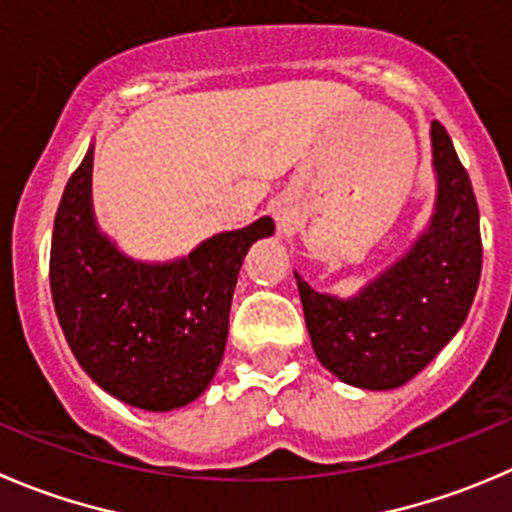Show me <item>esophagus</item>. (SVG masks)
<instances>
[{"mask_svg": "<svg viewBox=\"0 0 512 512\" xmlns=\"http://www.w3.org/2000/svg\"><path fill=\"white\" fill-rule=\"evenodd\" d=\"M277 222H280V227H287V222H290V217H287V212H277Z\"/></svg>", "mask_w": 512, "mask_h": 512, "instance_id": "34e87169", "label": "esophagus"}]
</instances>
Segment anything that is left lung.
<instances>
[{
  "mask_svg": "<svg viewBox=\"0 0 512 512\" xmlns=\"http://www.w3.org/2000/svg\"><path fill=\"white\" fill-rule=\"evenodd\" d=\"M435 205L410 250L355 295L317 292L295 272L312 350L337 380L395 390L413 380L463 327L483 267L473 185L450 135L430 124Z\"/></svg>",
  "mask_w": 512,
  "mask_h": 512,
  "instance_id": "8db88e82",
  "label": "left lung"
}]
</instances>
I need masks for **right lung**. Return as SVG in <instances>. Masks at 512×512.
<instances>
[{
    "label": "right lung",
    "mask_w": 512,
    "mask_h": 512,
    "mask_svg": "<svg viewBox=\"0 0 512 512\" xmlns=\"http://www.w3.org/2000/svg\"><path fill=\"white\" fill-rule=\"evenodd\" d=\"M92 165L89 145L54 217L49 285L59 325L104 393L152 413L185 408L210 388L242 260L275 222L212 235L177 260H135L99 230Z\"/></svg>",
    "instance_id": "right-lung-1"
}]
</instances>
